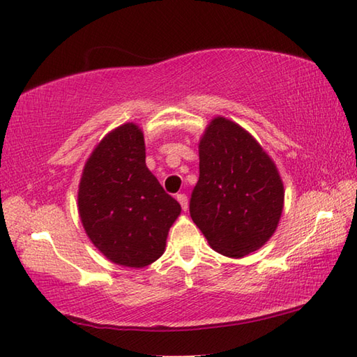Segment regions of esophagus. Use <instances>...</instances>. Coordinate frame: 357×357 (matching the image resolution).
Wrapping results in <instances>:
<instances>
[{
  "label": "esophagus",
  "instance_id": "1",
  "mask_svg": "<svg viewBox=\"0 0 357 357\" xmlns=\"http://www.w3.org/2000/svg\"><path fill=\"white\" fill-rule=\"evenodd\" d=\"M176 199H178V202L181 204V207H183V210L184 211H187V208H188V202H187V196L184 195V193H179L178 196H176Z\"/></svg>",
  "mask_w": 357,
  "mask_h": 357
}]
</instances>
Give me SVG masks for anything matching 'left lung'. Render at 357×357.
I'll return each instance as SVG.
<instances>
[{"label": "left lung", "mask_w": 357, "mask_h": 357, "mask_svg": "<svg viewBox=\"0 0 357 357\" xmlns=\"http://www.w3.org/2000/svg\"><path fill=\"white\" fill-rule=\"evenodd\" d=\"M276 164L252 133L216 116L199 139V181L190 216L215 252L244 257L276 231L284 210Z\"/></svg>", "instance_id": "8db88e82"}]
</instances>
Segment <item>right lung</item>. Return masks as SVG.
Wrapping results in <instances>:
<instances>
[{"instance_id":"1","label":"right lung","mask_w":357,"mask_h":357,"mask_svg":"<svg viewBox=\"0 0 357 357\" xmlns=\"http://www.w3.org/2000/svg\"><path fill=\"white\" fill-rule=\"evenodd\" d=\"M78 211L110 262L142 268L162 256L181 206L147 169L139 126L126 123L98 142L81 174Z\"/></svg>"}]
</instances>
